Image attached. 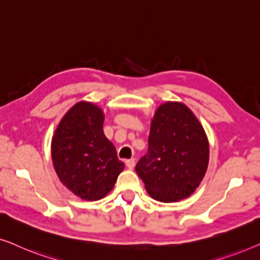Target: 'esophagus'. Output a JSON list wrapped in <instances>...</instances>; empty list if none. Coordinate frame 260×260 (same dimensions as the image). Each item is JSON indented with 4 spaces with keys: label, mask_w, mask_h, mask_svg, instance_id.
I'll list each match as a JSON object with an SVG mask.
<instances>
[{
    "label": "esophagus",
    "mask_w": 260,
    "mask_h": 260,
    "mask_svg": "<svg viewBox=\"0 0 260 260\" xmlns=\"http://www.w3.org/2000/svg\"><path fill=\"white\" fill-rule=\"evenodd\" d=\"M125 165L129 169H133L135 167V159L134 158H130V159H126L125 161Z\"/></svg>",
    "instance_id": "esophagus-1"
}]
</instances>
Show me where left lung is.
Wrapping results in <instances>:
<instances>
[{
  "label": "left lung",
  "mask_w": 260,
  "mask_h": 260,
  "mask_svg": "<svg viewBox=\"0 0 260 260\" xmlns=\"http://www.w3.org/2000/svg\"><path fill=\"white\" fill-rule=\"evenodd\" d=\"M148 152L136 166L145 189L159 202L190 197L209 161V143L201 123L186 104L166 102L151 119Z\"/></svg>",
  "instance_id": "8db88e82"
}]
</instances>
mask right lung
<instances>
[{
	"mask_svg": "<svg viewBox=\"0 0 260 260\" xmlns=\"http://www.w3.org/2000/svg\"><path fill=\"white\" fill-rule=\"evenodd\" d=\"M104 112L81 101L65 113L52 138V161L59 180L83 200L97 201L113 189L124 163L103 131Z\"/></svg>",
	"mask_w": 260,
	"mask_h": 260,
	"instance_id": "1",
	"label": "right lung"
}]
</instances>
